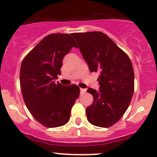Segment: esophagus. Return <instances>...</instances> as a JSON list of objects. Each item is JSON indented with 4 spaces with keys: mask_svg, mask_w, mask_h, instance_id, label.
I'll return each instance as SVG.
<instances>
[{
    "mask_svg": "<svg viewBox=\"0 0 157 157\" xmlns=\"http://www.w3.org/2000/svg\"><path fill=\"white\" fill-rule=\"evenodd\" d=\"M86 91V89H80V94H84L85 92Z\"/></svg>",
    "mask_w": 157,
    "mask_h": 157,
    "instance_id": "34e87169",
    "label": "esophagus"
}]
</instances>
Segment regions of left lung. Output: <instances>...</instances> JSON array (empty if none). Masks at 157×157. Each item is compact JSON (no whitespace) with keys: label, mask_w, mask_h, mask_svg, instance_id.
I'll return each instance as SVG.
<instances>
[{"label":"left lung","mask_w":157,"mask_h":157,"mask_svg":"<svg viewBox=\"0 0 157 157\" xmlns=\"http://www.w3.org/2000/svg\"><path fill=\"white\" fill-rule=\"evenodd\" d=\"M82 57L91 72H100V91L89 88L94 101L86 109L90 123L111 127L128 108L134 91V72L131 61L109 36L101 32L73 33Z\"/></svg>","instance_id":"left-lung-1"}]
</instances>
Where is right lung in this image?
Instances as JSON below:
<instances>
[{
	"instance_id": "right-lung-1",
	"label": "right lung",
	"mask_w": 157,
	"mask_h": 157,
	"mask_svg": "<svg viewBox=\"0 0 157 157\" xmlns=\"http://www.w3.org/2000/svg\"><path fill=\"white\" fill-rule=\"evenodd\" d=\"M72 33L45 37L23 58L20 84L23 100L33 117L47 128L66 125L71 108L80 95L76 85L56 83L63 60L77 43Z\"/></svg>"
}]
</instances>
